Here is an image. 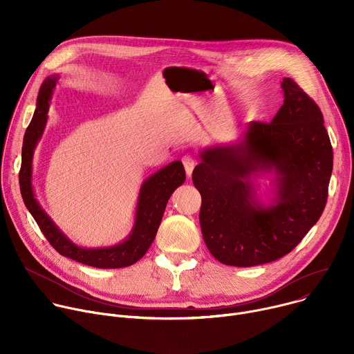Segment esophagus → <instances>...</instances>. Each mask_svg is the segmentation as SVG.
Masks as SVG:
<instances>
[{
  "label": "esophagus",
  "mask_w": 354,
  "mask_h": 354,
  "mask_svg": "<svg viewBox=\"0 0 354 354\" xmlns=\"http://www.w3.org/2000/svg\"><path fill=\"white\" fill-rule=\"evenodd\" d=\"M182 162H183V167H185L186 175H187V176H190V175H192V172H193V169H194V165H196L194 158H193L192 156H185V157L182 158Z\"/></svg>",
  "instance_id": "obj_1"
}]
</instances>
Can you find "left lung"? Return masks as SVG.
<instances>
[{"label": "left lung", "instance_id": "left-lung-1", "mask_svg": "<svg viewBox=\"0 0 354 354\" xmlns=\"http://www.w3.org/2000/svg\"><path fill=\"white\" fill-rule=\"evenodd\" d=\"M284 104L270 123L249 122L238 144L200 153L192 179L201 194L200 227L221 263L250 268L291 252L319 220L333 167L324 116L297 82H281ZM273 171L275 198L254 197L255 176Z\"/></svg>", "mask_w": 354, "mask_h": 354}]
</instances>
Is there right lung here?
Listing matches in <instances>:
<instances>
[{"instance_id":"1","label":"right lung","mask_w":354,"mask_h":354,"mask_svg":"<svg viewBox=\"0 0 354 354\" xmlns=\"http://www.w3.org/2000/svg\"><path fill=\"white\" fill-rule=\"evenodd\" d=\"M57 80V75H52L41 84L33 118L25 131L22 165L19 171V186L25 206L33 216L46 239L60 255L99 269H119L130 266L140 261L153 243L171 194L186 179L185 168L180 161H175L144 180L138 194L134 227L127 239L122 243L109 248L89 249L71 242L40 207L32 187L33 151L43 134L50 99H52Z\"/></svg>"}]
</instances>
